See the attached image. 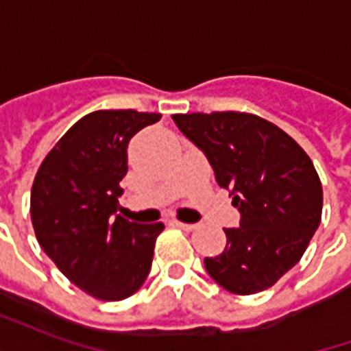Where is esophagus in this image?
<instances>
[{
  "instance_id": "1",
  "label": "esophagus",
  "mask_w": 351,
  "mask_h": 351,
  "mask_svg": "<svg viewBox=\"0 0 351 351\" xmlns=\"http://www.w3.org/2000/svg\"><path fill=\"white\" fill-rule=\"evenodd\" d=\"M173 226L184 229V231H193V229H197L195 223H184V221H178V220H173Z\"/></svg>"
}]
</instances>
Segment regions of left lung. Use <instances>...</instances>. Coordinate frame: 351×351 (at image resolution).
I'll return each instance as SVG.
<instances>
[{"label":"left lung","instance_id":"obj_1","mask_svg":"<svg viewBox=\"0 0 351 351\" xmlns=\"http://www.w3.org/2000/svg\"><path fill=\"white\" fill-rule=\"evenodd\" d=\"M173 120L205 152L241 213V228L223 229L226 250L205 258L206 272L231 293L269 289L299 263L322 221L314 163L286 131L256 114L191 112Z\"/></svg>","mask_w":351,"mask_h":351}]
</instances>
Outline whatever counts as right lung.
I'll return each mask as SVG.
<instances>
[{
	"label": "right lung",
	"mask_w": 351,
	"mask_h": 351,
	"mask_svg": "<svg viewBox=\"0 0 351 351\" xmlns=\"http://www.w3.org/2000/svg\"><path fill=\"white\" fill-rule=\"evenodd\" d=\"M156 112L95 110L47 154L32 188L35 237L75 286L101 301H122L145 284L163 223L116 216L131 137Z\"/></svg>",
	"instance_id": "obj_1"
}]
</instances>
